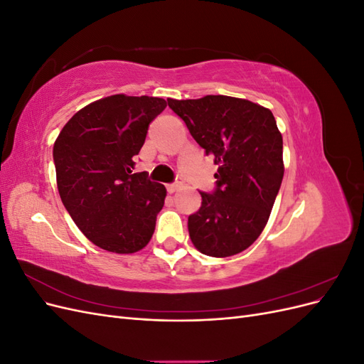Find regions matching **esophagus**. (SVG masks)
Returning <instances> with one entry per match:
<instances>
[{"instance_id":"esophagus-1","label":"esophagus","mask_w":364,"mask_h":364,"mask_svg":"<svg viewBox=\"0 0 364 364\" xmlns=\"http://www.w3.org/2000/svg\"><path fill=\"white\" fill-rule=\"evenodd\" d=\"M182 186V183H181V181H178V182H174V183H168L167 185V191L170 193V194H173V193H176L178 191L179 188Z\"/></svg>"}]
</instances>
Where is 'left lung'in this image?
I'll return each mask as SVG.
<instances>
[{
    "instance_id": "obj_1",
    "label": "left lung",
    "mask_w": 364,
    "mask_h": 364,
    "mask_svg": "<svg viewBox=\"0 0 364 364\" xmlns=\"http://www.w3.org/2000/svg\"><path fill=\"white\" fill-rule=\"evenodd\" d=\"M218 170L215 188L188 217L193 245L225 258L247 249L266 226L284 176L282 136L269 109L243 98H167Z\"/></svg>"
}]
</instances>
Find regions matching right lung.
<instances>
[{
  "mask_svg": "<svg viewBox=\"0 0 364 364\" xmlns=\"http://www.w3.org/2000/svg\"><path fill=\"white\" fill-rule=\"evenodd\" d=\"M165 106L158 97H106L80 109L54 142L62 203L98 247L134 253L155 232L167 190L132 170L149 124Z\"/></svg>",
  "mask_w": 364,
  "mask_h": 364,
  "instance_id": "add662e5",
  "label": "right lung"
}]
</instances>
